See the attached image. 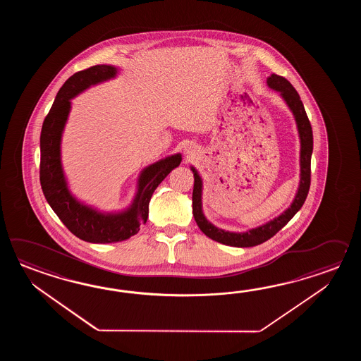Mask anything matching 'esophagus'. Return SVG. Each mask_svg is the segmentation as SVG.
Masks as SVG:
<instances>
[{"mask_svg":"<svg viewBox=\"0 0 361 361\" xmlns=\"http://www.w3.org/2000/svg\"><path fill=\"white\" fill-rule=\"evenodd\" d=\"M184 154L187 156V159H192L196 156V148L193 146L184 147Z\"/></svg>","mask_w":361,"mask_h":361,"instance_id":"1","label":"esophagus"}]
</instances>
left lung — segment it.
<instances>
[{
  "label": "left lung",
  "mask_w": 361,
  "mask_h": 361,
  "mask_svg": "<svg viewBox=\"0 0 361 361\" xmlns=\"http://www.w3.org/2000/svg\"><path fill=\"white\" fill-rule=\"evenodd\" d=\"M269 89L280 92L286 106L292 111L295 118L297 129L300 139V179L298 191L293 200L290 207H288L281 214L274 218L272 221L262 224L246 232H230L215 227L214 224L209 222L202 212V179L199 176L197 170L191 166L195 177L193 193H192V212L195 221L197 223L200 230L202 231L207 238L218 241L224 245L236 246V247H249V246L259 245L267 241L269 238L275 236L279 231L284 227L286 223L292 219L297 212L306 201L310 183H311V154L314 149V137L312 128L307 117L303 103L300 98V94L293 87V85L283 76L271 75L267 78Z\"/></svg>",
  "instance_id": "obj_1"
}]
</instances>
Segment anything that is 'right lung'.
I'll return each mask as SVG.
<instances>
[{"mask_svg":"<svg viewBox=\"0 0 361 361\" xmlns=\"http://www.w3.org/2000/svg\"><path fill=\"white\" fill-rule=\"evenodd\" d=\"M116 76V67L99 64L69 77L55 97L53 107L42 123L39 138V182L45 199L75 236L94 244L118 243L138 233L140 224L146 223L148 218V205L154 190L182 161V154H171L142 170L137 195L130 207L123 212L102 213L85 205L71 193L61 157V134L68 120L71 99L90 86Z\"/></svg>","mask_w":361,"mask_h":361,"instance_id":"1","label":"right lung"}]
</instances>
